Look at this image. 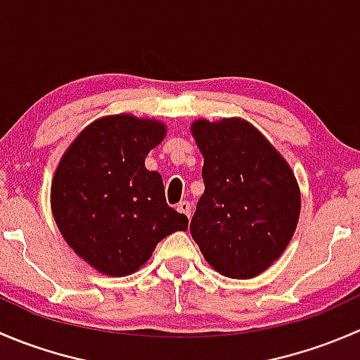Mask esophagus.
I'll use <instances>...</instances> for the list:
<instances>
[{"label":"esophagus","mask_w":360,"mask_h":360,"mask_svg":"<svg viewBox=\"0 0 360 360\" xmlns=\"http://www.w3.org/2000/svg\"><path fill=\"white\" fill-rule=\"evenodd\" d=\"M176 209H177V212H181V214H184V216L188 217V219H190L191 217V205H190V202H179L176 205Z\"/></svg>","instance_id":"1"}]
</instances>
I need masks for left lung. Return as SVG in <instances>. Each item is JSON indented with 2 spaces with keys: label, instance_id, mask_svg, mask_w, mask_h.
I'll use <instances>...</instances> for the list:
<instances>
[{
  "label": "left lung",
  "instance_id": "1",
  "mask_svg": "<svg viewBox=\"0 0 360 360\" xmlns=\"http://www.w3.org/2000/svg\"><path fill=\"white\" fill-rule=\"evenodd\" d=\"M203 155L205 191L190 231L207 263L231 278H252L281 257L300 217L291 167L240 118L191 125Z\"/></svg>",
  "mask_w": 360,
  "mask_h": 360
}]
</instances>
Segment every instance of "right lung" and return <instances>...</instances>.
Masks as SVG:
<instances>
[{"mask_svg": "<svg viewBox=\"0 0 360 360\" xmlns=\"http://www.w3.org/2000/svg\"><path fill=\"white\" fill-rule=\"evenodd\" d=\"M165 127L130 115L86 127L60 160L52 212L60 233L101 274L139 270L157 244L188 230V217L167 205L162 176L144 167Z\"/></svg>", "mask_w": 360, "mask_h": 360, "instance_id": "obj_1", "label": "right lung"}]
</instances>
